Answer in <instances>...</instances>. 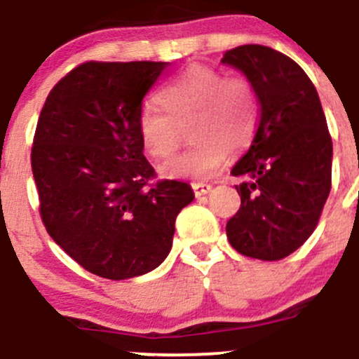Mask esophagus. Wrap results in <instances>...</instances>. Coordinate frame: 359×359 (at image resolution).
<instances>
[{
	"label": "esophagus",
	"instance_id": "obj_1",
	"mask_svg": "<svg viewBox=\"0 0 359 359\" xmlns=\"http://www.w3.org/2000/svg\"><path fill=\"white\" fill-rule=\"evenodd\" d=\"M193 191L196 196H205V194H208L210 191H212V186H210V184H205V182H194Z\"/></svg>",
	"mask_w": 359,
	"mask_h": 359
}]
</instances>
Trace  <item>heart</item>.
Returning <instances> with one entry per match:
<instances>
[{"instance_id": "obj_1", "label": "heart", "mask_w": 359, "mask_h": 359, "mask_svg": "<svg viewBox=\"0 0 359 359\" xmlns=\"http://www.w3.org/2000/svg\"><path fill=\"white\" fill-rule=\"evenodd\" d=\"M156 106H144L137 133L151 158L168 159L182 142V130L194 146L161 166L170 179H206L227 154L247 149L257 128V97L252 83L201 64L184 69L158 93Z\"/></svg>"}]
</instances>
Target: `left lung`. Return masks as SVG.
Returning <instances> with one entry per match:
<instances>
[{
    "instance_id": "1",
    "label": "left lung",
    "mask_w": 359,
    "mask_h": 359,
    "mask_svg": "<svg viewBox=\"0 0 359 359\" xmlns=\"http://www.w3.org/2000/svg\"><path fill=\"white\" fill-rule=\"evenodd\" d=\"M224 64L245 72L259 100L252 146L233 166L241 206L226 226L241 255L280 260L306 243L332 187V137L304 69L269 46L243 45Z\"/></svg>"
}]
</instances>
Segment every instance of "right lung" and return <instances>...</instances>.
I'll use <instances>...</instances> for the list:
<instances>
[{
    "mask_svg": "<svg viewBox=\"0 0 359 359\" xmlns=\"http://www.w3.org/2000/svg\"><path fill=\"white\" fill-rule=\"evenodd\" d=\"M168 62L79 64L52 88L32 140L39 215L83 269L107 280L140 276L165 260L189 184L158 180L137 116Z\"/></svg>",
    "mask_w": 359,
    "mask_h": 359,
    "instance_id": "add662e5",
    "label": "right lung"
}]
</instances>
